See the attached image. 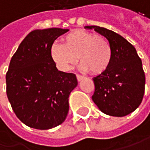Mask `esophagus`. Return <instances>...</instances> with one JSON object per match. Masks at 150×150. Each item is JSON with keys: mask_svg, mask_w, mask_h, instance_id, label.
Segmentation results:
<instances>
[{"mask_svg": "<svg viewBox=\"0 0 150 150\" xmlns=\"http://www.w3.org/2000/svg\"><path fill=\"white\" fill-rule=\"evenodd\" d=\"M76 78H77V80H78V81H81V80H83L84 79V76L81 75H76Z\"/></svg>", "mask_w": 150, "mask_h": 150, "instance_id": "esophagus-1", "label": "esophagus"}]
</instances>
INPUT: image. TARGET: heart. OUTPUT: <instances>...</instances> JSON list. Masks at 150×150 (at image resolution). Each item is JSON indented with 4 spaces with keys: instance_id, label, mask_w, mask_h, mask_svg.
Listing matches in <instances>:
<instances>
[{
    "instance_id": "b5f03b06",
    "label": "heart",
    "mask_w": 150,
    "mask_h": 150,
    "mask_svg": "<svg viewBox=\"0 0 150 150\" xmlns=\"http://www.w3.org/2000/svg\"><path fill=\"white\" fill-rule=\"evenodd\" d=\"M50 54L58 69L68 71L79 59L81 68L93 75H100L110 67L113 52L104 36L86 30H75L63 38V45L53 44Z\"/></svg>"
}]
</instances>
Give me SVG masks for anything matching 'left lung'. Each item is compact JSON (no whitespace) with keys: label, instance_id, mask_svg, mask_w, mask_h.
I'll return each instance as SVG.
<instances>
[{"label":"left lung","instance_id":"obj_1","mask_svg":"<svg viewBox=\"0 0 150 150\" xmlns=\"http://www.w3.org/2000/svg\"><path fill=\"white\" fill-rule=\"evenodd\" d=\"M109 40L112 61L109 69L94 77L93 101L103 113L122 117L140 105L144 94L145 75L135 47L114 31L99 26H86Z\"/></svg>","mask_w":150,"mask_h":150}]
</instances>
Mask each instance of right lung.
<instances>
[{"label":"right lung","mask_w":150,"mask_h":150,"mask_svg":"<svg viewBox=\"0 0 150 150\" xmlns=\"http://www.w3.org/2000/svg\"><path fill=\"white\" fill-rule=\"evenodd\" d=\"M68 31H31L10 61L6 95L17 117L30 127L47 130L66 119L69 97L78 82L75 74L57 69L50 50L54 40Z\"/></svg>","instance_id":"right-lung-1"}]
</instances>
